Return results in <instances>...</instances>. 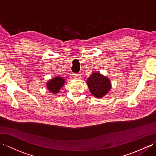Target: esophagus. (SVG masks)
I'll return each mask as SVG.
<instances>
[{"label":"esophagus","mask_w":156,"mask_h":156,"mask_svg":"<svg viewBox=\"0 0 156 156\" xmlns=\"http://www.w3.org/2000/svg\"><path fill=\"white\" fill-rule=\"evenodd\" d=\"M74 78L76 79V80H80L81 78V75L80 74H74Z\"/></svg>","instance_id":"obj_1"}]
</instances>
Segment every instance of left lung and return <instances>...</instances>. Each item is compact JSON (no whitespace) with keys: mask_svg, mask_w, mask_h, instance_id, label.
<instances>
[{"mask_svg":"<svg viewBox=\"0 0 156 156\" xmlns=\"http://www.w3.org/2000/svg\"><path fill=\"white\" fill-rule=\"evenodd\" d=\"M87 84L88 86L90 92L97 98H101L104 96L111 88L109 79L95 72L91 74L87 78Z\"/></svg>","mask_w":156,"mask_h":156,"instance_id":"8db88e82","label":"left lung"}]
</instances>
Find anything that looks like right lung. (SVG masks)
Instances as JSON below:
<instances>
[{
	"mask_svg": "<svg viewBox=\"0 0 156 156\" xmlns=\"http://www.w3.org/2000/svg\"><path fill=\"white\" fill-rule=\"evenodd\" d=\"M65 82V79L62 77H55L47 82V87L50 92L55 94H57L59 92L61 87H62Z\"/></svg>",
	"mask_w": 156,
	"mask_h": 156,
	"instance_id": "obj_1",
	"label": "right lung"
}]
</instances>
